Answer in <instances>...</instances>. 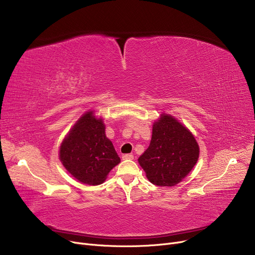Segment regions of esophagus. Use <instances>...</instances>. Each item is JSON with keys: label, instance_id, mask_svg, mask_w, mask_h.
I'll return each mask as SVG.
<instances>
[{"label": "esophagus", "instance_id": "esophagus-1", "mask_svg": "<svg viewBox=\"0 0 255 255\" xmlns=\"http://www.w3.org/2000/svg\"><path fill=\"white\" fill-rule=\"evenodd\" d=\"M122 158H123L124 160H132L134 158V156L132 154H124L123 156H122Z\"/></svg>", "mask_w": 255, "mask_h": 255}]
</instances>
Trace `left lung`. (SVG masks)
<instances>
[{
    "instance_id": "1",
    "label": "left lung",
    "mask_w": 255,
    "mask_h": 255,
    "mask_svg": "<svg viewBox=\"0 0 255 255\" xmlns=\"http://www.w3.org/2000/svg\"><path fill=\"white\" fill-rule=\"evenodd\" d=\"M199 152L192 132L171 115L161 114L153 123L150 146L138 163L151 183L174 186L193 170Z\"/></svg>"
}]
</instances>
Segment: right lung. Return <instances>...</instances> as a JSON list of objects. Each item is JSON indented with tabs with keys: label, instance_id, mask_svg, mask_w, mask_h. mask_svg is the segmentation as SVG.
<instances>
[{
	"label": "right lung",
	"instance_id": "right-lung-1",
	"mask_svg": "<svg viewBox=\"0 0 255 255\" xmlns=\"http://www.w3.org/2000/svg\"><path fill=\"white\" fill-rule=\"evenodd\" d=\"M59 159L74 178L87 185L103 183L121 159L105 134L102 118L88 110L63 138Z\"/></svg>",
	"mask_w": 255,
	"mask_h": 255
}]
</instances>
